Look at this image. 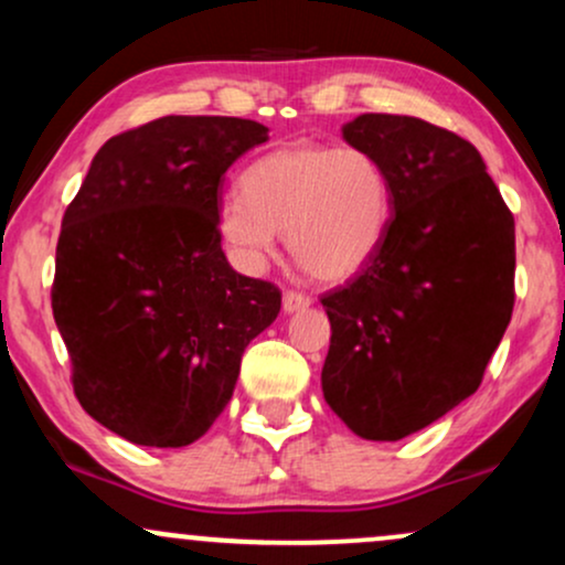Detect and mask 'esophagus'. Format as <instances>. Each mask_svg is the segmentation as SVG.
Masks as SVG:
<instances>
[{
  "mask_svg": "<svg viewBox=\"0 0 565 565\" xmlns=\"http://www.w3.org/2000/svg\"><path fill=\"white\" fill-rule=\"evenodd\" d=\"M281 305H284V313H297V310H305L310 305V297L302 295V291H284L281 297Z\"/></svg>",
  "mask_w": 565,
  "mask_h": 565,
  "instance_id": "1",
  "label": "esophagus"
}]
</instances>
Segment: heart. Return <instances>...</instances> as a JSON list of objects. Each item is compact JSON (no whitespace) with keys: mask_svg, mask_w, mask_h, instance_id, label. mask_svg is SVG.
<instances>
[{"mask_svg":"<svg viewBox=\"0 0 565 565\" xmlns=\"http://www.w3.org/2000/svg\"><path fill=\"white\" fill-rule=\"evenodd\" d=\"M244 196L217 210V233L233 263L257 274L278 233L297 263L321 281H345L377 255L393 217L382 161L359 146L297 140L246 167Z\"/></svg>","mask_w":565,"mask_h":565,"instance_id":"b5f03b06","label":"heart"}]
</instances>
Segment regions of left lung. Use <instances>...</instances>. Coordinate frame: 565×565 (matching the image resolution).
<instances>
[{"instance_id":"left-lung-1","label":"left lung","mask_w":565,"mask_h":565,"mask_svg":"<svg viewBox=\"0 0 565 565\" xmlns=\"http://www.w3.org/2000/svg\"><path fill=\"white\" fill-rule=\"evenodd\" d=\"M342 138L391 174L393 217L366 268L321 297V387L355 436L401 440L481 385L515 302V220L476 146L449 129L364 114Z\"/></svg>"}]
</instances>
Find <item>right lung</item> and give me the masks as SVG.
Wrapping results in <instances>:
<instances>
[{"mask_svg":"<svg viewBox=\"0 0 565 565\" xmlns=\"http://www.w3.org/2000/svg\"><path fill=\"white\" fill-rule=\"evenodd\" d=\"M268 140L236 116H161L95 153L63 215L53 316L89 417L138 446L180 449L231 401L244 348L281 291L225 260V172Z\"/></svg>","mask_w":565,"mask_h":565,"instance_id":"add662e5","label":"right lung"}]
</instances>
